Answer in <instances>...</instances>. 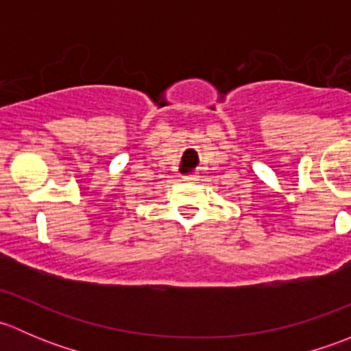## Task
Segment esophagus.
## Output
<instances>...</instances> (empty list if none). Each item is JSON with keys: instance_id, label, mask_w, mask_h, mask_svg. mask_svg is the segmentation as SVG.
I'll use <instances>...</instances> for the list:
<instances>
[{"instance_id": "34e87169", "label": "esophagus", "mask_w": 351, "mask_h": 351, "mask_svg": "<svg viewBox=\"0 0 351 351\" xmlns=\"http://www.w3.org/2000/svg\"><path fill=\"white\" fill-rule=\"evenodd\" d=\"M197 178H198L197 175H186V176H183V182H195Z\"/></svg>"}]
</instances>
